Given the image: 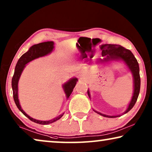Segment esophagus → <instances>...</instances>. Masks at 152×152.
Returning a JSON list of instances; mask_svg holds the SVG:
<instances>
[{"label": "esophagus", "mask_w": 152, "mask_h": 152, "mask_svg": "<svg viewBox=\"0 0 152 152\" xmlns=\"http://www.w3.org/2000/svg\"><path fill=\"white\" fill-rule=\"evenodd\" d=\"M82 75V74H81V73H80V74H79V76H80Z\"/></svg>", "instance_id": "1"}]
</instances>
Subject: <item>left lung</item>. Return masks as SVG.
I'll use <instances>...</instances> for the list:
<instances>
[{
  "instance_id": "1",
  "label": "left lung",
  "mask_w": 152,
  "mask_h": 152,
  "mask_svg": "<svg viewBox=\"0 0 152 152\" xmlns=\"http://www.w3.org/2000/svg\"><path fill=\"white\" fill-rule=\"evenodd\" d=\"M101 50H102V55L103 57H105L103 59H100V61L102 62H106L110 60H114L115 59H120L127 64L129 66V69L132 72V75L134 78V93L133 96L131 101V103L129 105L128 108L124 114H126L131 110L135 104V103L138 98L139 91H140V86H141V78L140 75H139V64L137 62V60L134 57V55L132 53L131 50L126 49L120 45H102L100 47ZM88 95L90 97L89 95V91H88ZM97 112V114L103 115L104 117L107 118H115L118 117V115H115V116H110V115H107L105 114H102L99 112ZM120 116V115H119Z\"/></svg>"
}]
</instances>
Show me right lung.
I'll return each instance as SVG.
<instances>
[{"instance_id": "obj_1", "label": "right lung", "mask_w": 152, "mask_h": 152, "mask_svg": "<svg viewBox=\"0 0 152 152\" xmlns=\"http://www.w3.org/2000/svg\"><path fill=\"white\" fill-rule=\"evenodd\" d=\"M53 45H54L53 42L49 41V42L39 43V44L34 45H33L32 47H31L30 49L28 50V51H27L23 55H21V57L19 59L18 63L16 64V66L15 68V72H14L13 76V78H12V81H11L12 88H13V99H14V101H15V103L17 105V107H18V109L23 113V114L25 115L26 117H28L31 121L36 122V123L37 124H48L53 123V122H55L56 120L61 118L63 114L60 115L58 117L56 118L49 120V121H40V120H35L29 116V115L28 114H26V113L23 112V110L21 109L20 102H19L18 94V81H19V79H20L21 72H22L24 67L26 66V64H27L28 62L31 61L32 60L36 58L45 56V55L49 54V53L51 52L52 50L53 49V47H54ZM77 80H78V79L76 78H72L64 85L65 93H66L67 98L70 96L71 93H72V91H73V89L76 85Z\"/></svg>"}]
</instances>
